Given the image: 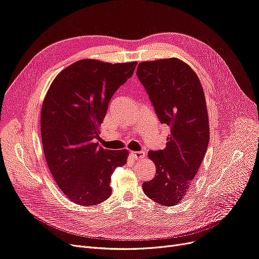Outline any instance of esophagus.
I'll return each mask as SVG.
<instances>
[{
  "label": "esophagus",
  "instance_id": "esophagus-1",
  "mask_svg": "<svg viewBox=\"0 0 259 259\" xmlns=\"http://www.w3.org/2000/svg\"><path fill=\"white\" fill-rule=\"evenodd\" d=\"M131 157L133 160H142L145 158V152L144 151H132Z\"/></svg>",
  "mask_w": 259,
  "mask_h": 259
}]
</instances>
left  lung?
Wrapping results in <instances>:
<instances>
[{"mask_svg":"<svg viewBox=\"0 0 259 259\" xmlns=\"http://www.w3.org/2000/svg\"><path fill=\"white\" fill-rule=\"evenodd\" d=\"M137 74L160 121L170 129L165 148L148 152L156 176L143 184V191L162 206H175L189 191L208 147L205 93L195 71L176 57L142 62Z\"/></svg>","mask_w":259,"mask_h":259,"instance_id":"obj_1","label":"left lung"}]
</instances>
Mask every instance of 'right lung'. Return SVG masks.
I'll use <instances>...</instances> for the list:
<instances>
[{
	"label": "right lung",
	"instance_id": "1",
	"mask_svg": "<svg viewBox=\"0 0 259 259\" xmlns=\"http://www.w3.org/2000/svg\"><path fill=\"white\" fill-rule=\"evenodd\" d=\"M137 64L74 62L55 76L46 94L40 114L45 158L56 185L75 204L95 206L109 198L113 171L126 164L127 149H104L95 139L112 96Z\"/></svg>",
	"mask_w": 259,
	"mask_h": 259
}]
</instances>
